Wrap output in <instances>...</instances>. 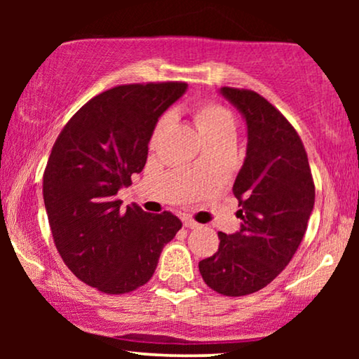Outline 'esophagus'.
Instances as JSON below:
<instances>
[{
	"label": "esophagus",
	"mask_w": 359,
	"mask_h": 359,
	"mask_svg": "<svg viewBox=\"0 0 359 359\" xmlns=\"http://www.w3.org/2000/svg\"><path fill=\"white\" fill-rule=\"evenodd\" d=\"M183 225H184V227H188V229H198L199 227V224L191 217H183Z\"/></svg>",
	"instance_id": "esophagus-1"
}]
</instances>
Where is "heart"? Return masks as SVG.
Masks as SVG:
<instances>
[{"label": "heart", "instance_id": "b5f03b06", "mask_svg": "<svg viewBox=\"0 0 359 359\" xmlns=\"http://www.w3.org/2000/svg\"><path fill=\"white\" fill-rule=\"evenodd\" d=\"M193 119L204 140L215 139V137H233L235 134L233 114L227 107L217 104V102H203V104L196 106L193 109ZM166 121H168L166 117H161L158 121L154 137L158 135Z\"/></svg>", "mask_w": 359, "mask_h": 359}]
</instances>
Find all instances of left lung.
<instances>
[{"mask_svg":"<svg viewBox=\"0 0 359 359\" xmlns=\"http://www.w3.org/2000/svg\"><path fill=\"white\" fill-rule=\"evenodd\" d=\"M248 127L247 158L233 183L242 229L219 232V248L199 262L204 283L238 297L268 286L301 245L316 203V184L301 137L268 100L224 86Z\"/></svg>","mask_w":359,"mask_h":359,"instance_id":"left-lung-1","label":"left lung"}]
</instances>
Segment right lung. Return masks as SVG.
Instances as JSON below:
<instances>
[{
  "instance_id": "right-lung-1",
  "label": "right lung",
  "mask_w": 359,
  "mask_h": 359,
  "mask_svg": "<svg viewBox=\"0 0 359 359\" xmlns=\"http://www.w3.org/2000/svg\"><path fill=\"white\" fill-rule=\"evenodd\" d=\"M184 81L119 85L91 97L67 122L43 171L53 243L68 269L104 294H126L154 276L161 250L181 229L168 210L122 209L117 191L144 170L158 117Z\"/></svg>"
}]
</instances>
